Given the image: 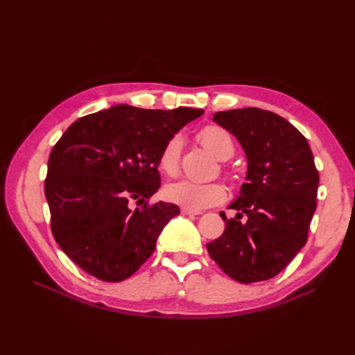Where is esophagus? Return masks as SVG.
Instances as JSON below:
<instances>
[{"label": "esophagus", "mask_w": 355, "mask_h": 355, "mask_svg": "<svg viewBox=\"0 0 355 355\" xmlns=\"http://www.w3.org/2000/svg\"><path fill=\"white\" fill-rule=\"evenodd\" d=\"M180 213L185 214V216H196V214H198V211L189 210V209H180Z\"/></svg>", "instance_id": "esophagus-1"}]
</instances>
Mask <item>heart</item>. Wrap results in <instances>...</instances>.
Returning <instances> with one entry per match:
<instances>
[{
  "mask_svg": "<svg viewBox=\"0 0 355 355\" xmlns=\"http://www.w3.org/2000/svg\"><path fill=\"white\" fill-rule=\"evenodd\" d=\"M197 141L220 161L230 159L235 153L231 135L219 125H206L200 128ZM180 151L182 139L176 135L168 139L158 155V166L161 171L170 178H175L179 173ZM227 175L230 176V171H227ZM164 196L168 201L179 204L184 209L197 211L223 202L227 198V189L219 182L200 184V182L192 180H179L166 187Z\"/></svg>",
  "mask_w": 355,
  "mask_h": 355,
  "instance_id": "b5f03b06",
  "label": "heart"
}]
</instances>
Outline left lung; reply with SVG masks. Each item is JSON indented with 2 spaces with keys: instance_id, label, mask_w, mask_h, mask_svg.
Segmentation results:
<instances>
[{
  "instance_id": "obj_1",
  "label": "left lung",
  "mask_w": 355,
  "mask_h": 355,
  "mask_svg": "<svg viewBox=\"0 0 355 355\" xmlns=\"http://www.w3.org/2000/svg\"><path fill=\"white\" fill-rule=\"evenodd\" d=\"M213 121L237 137L249 164L230 206L239 213L231 219L220 213L225 231L207 244L209 254L235 282L270 280L306 243L320 180L314 155L305 136L271 111H222Z\"/></svg>"
}]
</instances>
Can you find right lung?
Segmentation results:
<instances>
[{"label":"right lung","mask_w":355,"mask_h":355,"mask_svg":"<svg viewBox=\"0 0 355 355\" xmlns=\"http://www.w3.org/2000/svg\"><path fill=\"white\" fill-rule=\"evenodd\" d=\"M202 112L115 105L81 116L53 146L44 182L51 232L83 271L118 283L153 254L180 213L176 204H148L161 184L158 155ZM133 202L141 207L133 211Z\"/></svg>","instance_id":"obj_1"}]
</instances>
